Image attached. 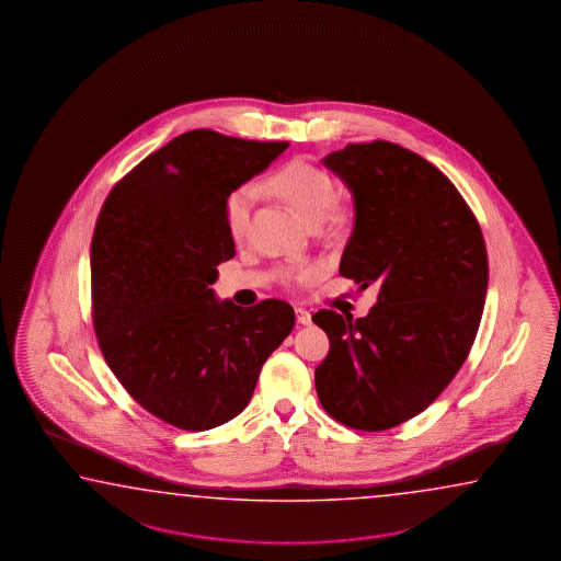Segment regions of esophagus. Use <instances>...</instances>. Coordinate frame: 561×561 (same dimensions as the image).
I'll use <instances>...</instances> for the list:
<instances>
[{
    "label": "esophagus",
    "mask_w": 561,
    "mask_h": 561,
    "mask_svg": "<svg viewBox=\"0 0 561 561\" xmlns=\"http://www.w3.org/2000/svg\"><path fill=\"white\" fill-rule=\"evenodd\" d=\"M297 320L298 324H305V327H308V324L312 322V317H310V312L305 310V308H297Z\"/></svg>",
    "instance_id": "1"
}]
</instances>
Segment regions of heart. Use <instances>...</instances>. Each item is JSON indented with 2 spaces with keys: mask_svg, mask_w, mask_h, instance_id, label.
<instances>
[{
  "mask_svg": "<svg viewBox=\"0 0 561 561\" xmlns=\"http://www.w3.org/2000/svg\"><path fill=\"white\" fill-rule=\"evenodd\" d=\"M268 188L278 197L285 198L288 205H293L312 227L329 219L336 203V187L332 176L320 167L302 159H295L283 169H278L275 175L268 179ZM256 198L259 187L254 183H244L229 193L225 201V227L232 241H242L249 234ZM310 273V268H300L295 273H288V278L302 280Z\"/></svg>",
  "mask_w": 561,
  "mask_h": 561,
  "instance_id": "heart-1",
  "label": "heart"
}]
</instances>
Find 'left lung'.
<instances>
[{
    "label": "left lung",
    "instance_id": "left-lung-1",
    "mask_svg": "<svg viewBox=\"0 0 561 561\" xmlns=\"http://www.w3.org/2000/svg\"><path fill=\"white\" fill-rule=\"evenodd\" d=\"M322 163L354 198L341 275L380 293L364 319L312 317L330 341L317 394L344 426L394 428L426 410L470 354L488 290L482 229L450 179L400 145H346Z\"/></svg>",
    "mask_w": 561,
    "mask_h": 561
}]
</instances>
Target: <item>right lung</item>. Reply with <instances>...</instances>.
<instances>
[{
    "label": "right lung",
    "mask_w": 561,
    "mask_h": 561,
    "mask_svg": "<svg viewBox=\"0 0 561 561\" xmlns=\"http://www.w3.org/2000/svg\"><path fill=\"white\" fill-rule=\"evenodd\" d=\"M286 147L183 133L103 203L91 241L100 348L133 400L175 428L201 432L241 414L295 327L285 300L242 308L210 288L217 266L234 256L225 201Z\"/></svg>",
    "instance_id": "1"
}]
</instances>
